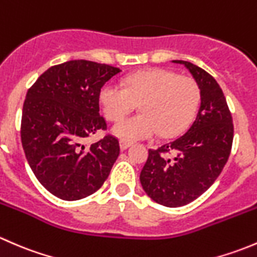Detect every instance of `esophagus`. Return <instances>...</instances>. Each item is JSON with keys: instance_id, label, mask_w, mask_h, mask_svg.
Here are the masks:
<instances>
[{"instance_id": "esophagus-1", "label": "esophagus", "mask_w": 257, "mask_h": 257, "mask_svg": "<svg viewBox=\"0 0 257 257\" xmlns=\"http://www.w3.org/2000/svg\"><path fill=\"white\" fill-rule=\"evenodd\" d=\"M119 144H120V149L121 150H125L126 148L131 147V143H126V142H123V141H120V143H119Z\"/></svg>"}]
</instances>
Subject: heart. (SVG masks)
Listing matches in <instances>:
<instances>
[{"label":"heart","instance_id":"b5f03b06","mask_svg":"<svg viewBox=\"0 0 257 257\" xmlns=\"http://www.w3.org/2000/svg\"><path fill=\"white\" fill-rule=\"evenodd\" d=\"M200 89L191 77L168 69H148L132 74L124 87L107 84L100 103L107 119L118 121L139 104L141 114L119 121L113 133L126 143L180 133L198 109Z\"/></svg>","mask_w":257,"mask_h":257}]
</instances>
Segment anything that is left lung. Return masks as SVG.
I'll use <instances>...</instances> for the list:
<instances>
[{
  "label": "left lung",
  "instance_id": "1",
  "mask_svg": "<svg viewBox=\"0 0 257 257\" xmlns=\"http://www.w3.org/2000/svg\"><path fill=\"white\" fill-rule=\"evenodd\" d=\"M174 62L184 64L198 83V114L185 133L149 149L141 173L148 196L169 208L186 205L208 190L224 169L234 139L231 113L214 77L190 62Z\"/></svg>",
  "mask_w": 257,
  "mask_h": 257
}]
</instances>
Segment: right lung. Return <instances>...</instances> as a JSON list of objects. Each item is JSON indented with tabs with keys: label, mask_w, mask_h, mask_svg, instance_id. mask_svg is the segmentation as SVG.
Returning <instances> with one entry per match:
<instances>
[{
	"label": "right lung",
	"mask_w": 257,
	"mask_h": 257,
	"mask_svg": "<svg viewBox=\"0 0 257 257\" xmlns=\"http://www.w3.org/2000/svg\"><path fill=\"white\" fill-rule=\"evenodd\" d=\"M119 72L109 64L68 61L48 68L26 94L21 120L26 158L38 181L62 200L95 193L118 158L119 142L112 134L90 145L83 142L107 131L100 89Z\"/></svg>",
	"instance_id": "1"
}]
</instances>
